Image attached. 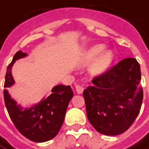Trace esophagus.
I'll return each mask as SVG.
<instances>
[{"instance_id":"obj_1","label":"esophagus","mask_w":149,"mask_h":149,"mask_svg":"<svg viewBox=\"0 0 149 149\" xmlns=\"http://www.w3.org/2000/svg\"><path fill=\"white\" fill-rule=\"evenodd\" d=\"M83 91H84V88L81 86H76V91L77 94H82Z\"/></svg>"}]
</instances>
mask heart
Returning <instances> with one entry per match:
<instances>
[{"label": "heart", "mask_w": 149, "mask_h": 149, "mask_svg": "<svg viewBox=\"0 0 149 149\" xmlns=\"http://www.w3.org/2000/svg\"><path fill=\"white\" fill-rule=\"evenodd\" d=\"M104 44H96L91 46L82 55L80 65L86 66L91 62L89 72L92 76H99L109 68L115 58L113 49H105Z\"/></svg>", "instance_id": "b5f03b06"}]
</instances>
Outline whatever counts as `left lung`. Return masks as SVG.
<instances>
[{
  "instance_id": "1",
  "label": "left lung",
  "mask_w": 149,
  "mask_h": 149,
  "mask_svg": "<svg viewBox=\"0 0 149 149\" xmlns=\"http://www.w3.org/2000/svg\"><path fill=\"white\" fill-rule=\"evenodd\" d=\"M140 80L139 63L128 58L93 79V86L84 90L87 117L98 132L117 135L130 128L142 105Z\"/></svg>"
}]
</instances>
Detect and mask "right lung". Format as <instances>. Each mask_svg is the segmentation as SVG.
Here are the masks:
<instances>
[{
  "instance_id": "1",
  "label": "right lung",
  "mask_w": 149,
  "mask_h": 149,
  "mask_svg": "<svg viewBox=\"0 0 149 149\" xmlns=\"http://www.w3.org/2000/svg\"><path fill=\"white\" fill-rule=\"evenodd\" d=\"M26 56L28 54L19 50L7 68L4 86L5 104L10 119L21 134L34 142H46L54 138L60 130L73 91L70 86L58 85L54 86L48 97H44L29 108L17 104L7 89L15 83L11 73L14 63Z\"/></svg>"
}]
</instances>
